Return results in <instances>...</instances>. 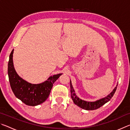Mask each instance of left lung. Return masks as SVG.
I'll return each instance as SVG.
<instances>
[{
	"mask_svg": "<svg viewBox=\"0 0 130 130\" xmlns=\"http://www.w3.org/2000/svg\"><path fill=\"white\" fill-rule=\"evenodd\" d=\"M70 92H71V98L72 99V100L73 101L74 104L77 105V106L80 107L81 108L85 110H94L98 108H99L105 103L111 100V99L112 98L114 93L117 88L118 85H116V87L113 89V90L108 95L105 97L104 98L98 100H96L95 102H87V101L81 100V99L78 98L77 95H76L75 92L72 86L71 81H70Z\"/></svg>",
	"mask_w": 130,
	"mask_h": 130,
	"instance_id": "obj_1",
	"label": "left lung"
}]
</instances>
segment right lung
<instances>
[{
	"label": "right lung",
	"instance_id": "obj_1",
	"mask_svg": "<svg viewBox=\"0 0 130 130\" xmlns=\"http://www.w3.org/2000/svg\"><path fill=\"white\" fill-rule=\"evenodd\" d=\"M12 50L8 63V75L11 89L15 96L25 104L36 106L45 102L54 83L62 73L50 76L45 82L32 84L22 78L17 73L13 64Z\"/></svg>",
	"mask_w": 130,
	"mask_h": 130
}]
</instances>
